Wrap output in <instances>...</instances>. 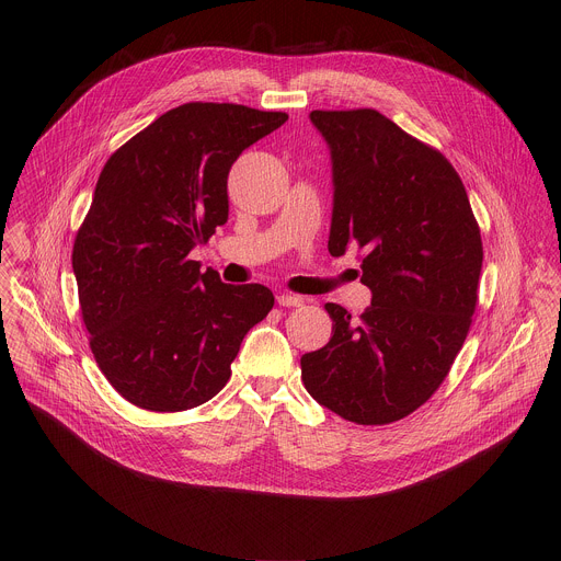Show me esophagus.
Masks as SVG:
<instances>
[{
  "label": "esophagus",
  "instance_id": "esophagus-1",
  "mask_svg": "<svg viewBox=\"0 0 561 561\" xmlns=\"http://www.w3.org/2000/svg\"><path fill=\"white\" fill-rule=\"evenodd\" d=\"M277 304L279 306H286V308H295V306H304V297H299V295H290V293H279L277 295Z\"/></svg>",
  "mask_w": 561,
  "mask_h": 561
}]
</instances>
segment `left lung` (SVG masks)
Listing matches in <instances>:
<instances>
[{"mask_svg": "<svg viewBox=\"0 0 561 561\" xmlns=\"http://www.w3.org/2000/svg\"><path fill=\"white\" fill-rule=\"evenodd\" d=\"M333 164L329 251H364L370 306L327 304L331 342L301 379L340 417L381 426L417 411L448 375L472 322L482 237L448 159L373 108L312 111Z\"/></svg>", "mask_w": 561, "mask_h": 561, "instance_id": "obj_1", "label": "left lung"}]
</instances>
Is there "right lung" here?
<instances>
[{"instance_id":"obj_1","label":"right lung","mask_w":561,"mask_h":561,"mask_svg":"<svg viewBox=\"0 0 561 561\" xmlns=\"http://www.w3.org/2000/svg\"><path fill=\"white\" fill-rule=\"evenodd\" d=\"M286 119L191 102L106 162L75 237L72 273L95 362L130 404L178 413L208 402L273 308L266 286L224 284L188 255L228 219L234 159Z\"/></svg>"}]
</instances>
